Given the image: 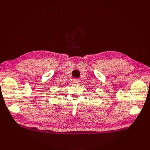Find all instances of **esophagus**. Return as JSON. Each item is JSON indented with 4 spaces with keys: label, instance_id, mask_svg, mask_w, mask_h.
I'll return each mask as SVG.
<instances>
[{
    "label": "esophagus",
    "instance_id": "esophagus-1",
    "mask_svg": "<svg viewBox=\"0 0 150 150\" xmlns=\"http://www.w3.org/2000/svg\"><path fill=\"white\" fill-rule=\"evenodd\" d=\"M79 81H80V80H79V79L75 78V79H74V83H76V84H78V83H79Z\"/></svg>",
    "mask_w": 150,
    "mask_h": 150
}]
</instances>
